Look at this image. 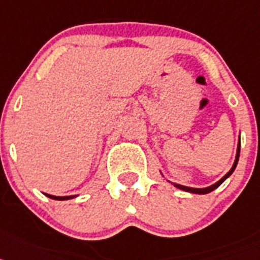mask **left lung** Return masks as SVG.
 Returning <instances> with one entry per match:
<instances>
[{"instance_id": "left-lung-1", "label": "left lung", "mask_w": 260, "mask_h": 260, "mask_svg": "<svg viewBox=\"0 0 260 260\" xmlns=\"http://www.w3.org/2000/svg\"><path fill=\"white\" fill-rule=\"evenodd\" d=\"M239 150H241V137H239V140H238V145H237L236 159H234V162H233V166H232V169H230V170L228 171V173L225 174L224 177L221 178L220 180H217V182H216V183L211 184V186H208V187H204V188H195V187H187V186H182V184L173 183V182H171V184H173L174 187H177V188H179V189H183V191H187V192H191V193H198V195H204V193H209V192H212V191H213V189H216V188H217V187L220 186V184H222V183H224L225 180H226L228 178H229L230 175H232V174H233V171L236 170V168H237V164H238V158H239Z\"/></svg>"}]
</instances>
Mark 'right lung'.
Returning a JSON list of instances; mask_svg holds the SVG:
<instances>
[{
  "label": "right lung",
  "mask_w": 260,
  "mask_h": 260,
  "mask_svg": "<svg viewBox=\"0 0 260 260\" xmlns=\"http://www.w3.org/2000/svg\"><path fill=\"white\" fill-rule=\"evenodd\" d=\"M48 198L53 199V200H71V199L76 198V195H71V196H55V195H49V193H44Z\"/></svg>",
  "instance_id": "add662e5"
}]
</instances>
